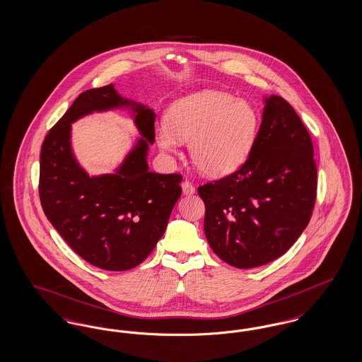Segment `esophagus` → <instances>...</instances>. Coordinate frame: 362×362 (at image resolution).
Segmentation results:
<instances>
[{"mask_svg":"<svg viewBox=\"0 0 362 362\" xmlns=\"http://www.w3.org/2000/svg\"><path fill=\"white\" fill-rule=\"evenodd\" d=\"M182 191H183L185 195H192L195 192V187L189 183V180H185L182 183Z\"/></svg>","mask_w":362,"mask_h":362,"instance_id":"1","label":"esophagus"}]
</instances>
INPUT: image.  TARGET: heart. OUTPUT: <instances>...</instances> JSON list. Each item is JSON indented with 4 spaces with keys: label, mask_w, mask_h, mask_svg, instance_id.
<instances>
[{
    "label": "heart",
    "mask_w": 362,
    "mask_h": 362,
    "mask_svg": "<svg viewBox=\"0 0 362 362\" xmlns=\"http://www.w3.org/2000/svg\"><path fill=\"white\" fill-rule=\"evenodd\" d=\"M259 117L252 104L230 93L204 89L171 104L156 142L167 155L189 142V158L199 173L220 177L236 173L251 155Z\"/></svg>",
    "instance_id": "obj_1"
}]
</instances>
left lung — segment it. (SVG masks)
Instances as JSON below:
<instances>
[{
	"instance_id": "left-lung-1",
	"label": "left lung",
	"mask_w": 362,
	"mask_h": 362,
	"mask_svg": "<svg viewBox=\"0 0 362 362\" xmlns=\"http://www.w3.org/2000/svg\"><path fill=\"white\" fill-rule=\"evenodd\" d=\"M252 152L240 170L198 189L205 236L214 254L238 269L282 257L310 223L316 164L310 134L284 98H263Z\"/></svg>"
}]
</instances>
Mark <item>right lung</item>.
Returning <instances> with one entry per match:
<instances>
[{"label":"right lung","mask_w":362,"mask_h":362,"mask_svg":"<svg viewBox=\"0 0 362 362\" xmlns=\"http://www.w3.org/2000/svg\"><path fill=\"white\" fill-rule=\"evenodd\" d=\"M112 109H127L141 137L114 173L90 177L72 152L71 124ZM155 118L153 108L123 98L110 84L83 92L43 141V211L77 255L103 270H130L148 258L182 194L180 175L149 171Z\"/></svg>","instance_id":"right-lung-1"}]
</instances>
